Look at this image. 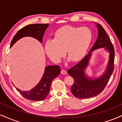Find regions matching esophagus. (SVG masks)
Here are the masks:
<instances>
[{"instance_id":"obj_1","label":"esophagus","mask_w":122,"mask_h":122,"mask_svg":"<svg viewBox=\"0 0 122 122\" xmlns=\"http://www.w3.org/2000/svg\"><path fill=\"white\" fill-rule=\"evenodd\" d=\"M61 73L62 74H63V75H66V71L65 70L62 69V70H61Z\"/></svg>"}]
</instances>
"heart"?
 Here are the masks:
<instances>
[{
  "instance_id": "obj_1",
  "label": "heart",
  "mask_w": 122,
  "mask_h": 122,
  "mask_svg": "<svg viewBox=\"0 0 122 122\" xmlns=\"http://www.w3.org/2000/svg\"><path fill=\"white\" fill-rule=\"evenodd\" d=\"M92 39V31L88 27L66 25L57 29L54 40L46 42L45 50L47 56L54 62H60L65 50L69 59L77 62L85 55Z\"/></svg>"
}]
</instances>
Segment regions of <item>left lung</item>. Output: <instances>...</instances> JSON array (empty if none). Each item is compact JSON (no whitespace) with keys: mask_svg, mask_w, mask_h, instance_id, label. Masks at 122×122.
Instances as JSON below:
<instances>
[{"mask_svg":"<svg viewBox=\"0 0 122 122\" xmlns=\"http://www.w3.org/2000/svg\"><path fill=\"white\" fill-rule=\"evenodd\" d=\"M98 28V37L88 54L79 62L68 71V74L74 79L71 92L76 97L88 99L100 94L107 85L114 69L115 50L110 37L100 25ZM101 47H105L110 52V59L106 72L98 79H91L85 75V67L87 65L91 52Z\"/></svg>","mask_w":122,"mask_h":122,"instance_id":"left-lung-1","label":"left lung"}]
</instances>
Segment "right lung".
I'll return each mask as SVG.
<instances>
[{"label": "right lung", "instance_id": "right-lung-1", "mask_svg": "<svg viewBox=\"0 0 122 122\" xmlns=\"http://www.w3.org/2000/svg\"><path fill=\"white\" fill-rule=\"evenodd\" d=\"M49 26V24H32L25 26L16 33L13 37L10 45V47L22 37L30 36L42 42L45 32ZM60 67L58 65L49 66L45 68L44 74L40 82L29 91H22L16 88L21 95L26 99L33 101H41L45 99L49 92L50 85L54 78L60 75Z\"/></svg>", "mask_w": 122, "mask_h": 122}]
</instances>
